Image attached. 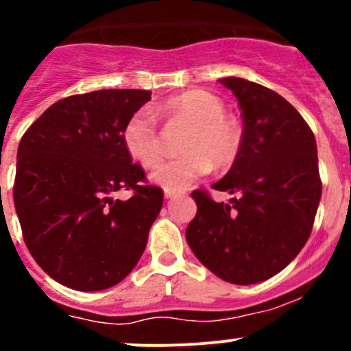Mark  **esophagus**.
I'll return each mask as SVG.
<instances>
[{
	"mask_svg": "<svg viewBox=\"0 0 351 351\" xmlns=\"http://www.w3.org/2000/svg\"><path fill=\"white\" fill-rule=\"evenodd\" d=\"M178 195H182V193L176 192V190H168V189L165 190V197H166V199H175V197H178Z\"/></svg>",
	"mask_w": 351,
	"mask_h": 351,
	"instance_id": "34e87169",
	"label": "esophagus"
}]
</instances>
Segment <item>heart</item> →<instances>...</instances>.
Instances as JSON below:
<instances>
[{
	"mask_svg": "<svg viewBox=\"0 0 351 351\" xmlns=\"http://www.w3.org/2000/svg\"><path fill=\"white\" fill-rule=\"evenodd\" d=\"M168 121L190 125L182 142L183 156L161 162L152 171V182L168 190H183L210 171V166L226 168L240 154L241 130L226 117L224 103L207 90L193 89L169 97L159 108ZM125 149L134 161L145 168L158 165L162 141L158 123L147 108L135 111L121 132Z\"/></svg>",
	"mask_w": 351,
	"mask_h": 351,
	"instance_id": "b5f03b06",
	"label": "heart"
}]
</instances>
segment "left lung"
I'll return each mask as SVG.
<instances>
[{"label": "left lung", "mask_w": 351, "mask_h": 351, "mask_svg": "<svg viewBox=\"0 0 351 351\" xmlns=\"http://www.w3.org/2000/svg\"><path fill=\"white\" fill-rule=\"evenodd\" d=\"M221 84L238 99L243 132L240 154L213 189L237 197L223 204L193 190L197 214L185 237L217 278L254 285L283 271L311 237L322 193L317 145L278 93L238 77Z\"/></svg>", "instance_id": "8db88e82"}]
</instances>
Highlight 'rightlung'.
I'll return each instance as SVG.
<instances>
[{
  "instance_id": "1",
  "label": "right lung",
  "mask_w": 351,
  "mask_h": 351,
  "mask_svg": "<svg viewBox=\"0 0 351 351\" xmlns=\"http://www.w3.org/2000/svg\"><path fill=\"white\" fill-rule=\"evenodd\" d=\"M151 90L106 89L64 97L23 134L13 185L34 261L71 290L97 291L130 274L162 207L121 141ZM132 189L127 201L112 193Z\"/></svg>"
}]
</instances>
